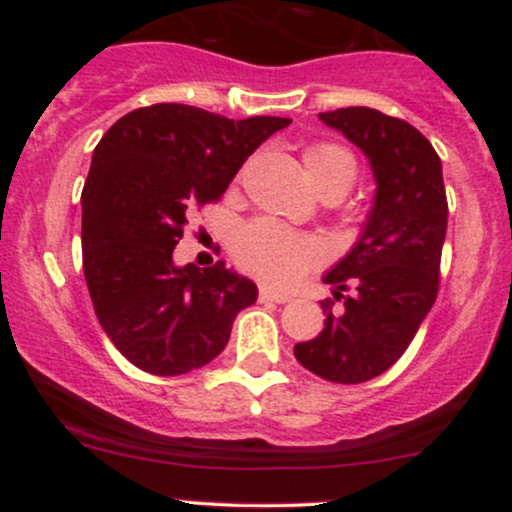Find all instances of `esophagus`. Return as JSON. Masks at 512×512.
I'll use <instances>...</instances> for the list:
<instances>
[{"label": "esophagus", "mask_w": 512, "mask_h": 512, "mask_svg": "<svg viewBox=\"0 0 512 512\" xmlns=\"http://www.w3.org/2000/svg\"><path fill=\"white\" fill-rule=\"evenodd\" d=\"M260 301L262 303H289L291 296H286V293L269 291V289H260Z\"/></svg>", "instance_id": "esophagus-1"}]
</instances>
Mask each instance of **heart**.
I'll return each instance as SVG.
<instances>
[{"instance_id":"b5f03b06","label":"heart","mask_w":512,"mask_h":512,"mask_svg":"<svg viewBox=\"0 0 512 512\" xmlns=\"http://www.w3.org/2000/svg\"><path fill=\"white\" fill-rule=\"evenodd\" d=\"M303 163L322 197H344L356 182V158L337 142L308 144L303 149ZM231 252L245 274L272 289H289L325 260L320 240L308 233L291 231L272 219L245 223L233 238Z\"/></svg>"}]
</instances>
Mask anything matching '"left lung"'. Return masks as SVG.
I'll return each mask as SVG.
<instances>
[{
	"label": "left lung",
	"instance_id": "8db88e82",
	"mask_svg": "<svg viewBox=\"0 0 512 512\" xmlns=\"http://www.w3.org/2000/svg\"><path fill=\"white\" fill-rule=\"evenodd\" d=\"M320 120L361 146L378 195L356 248L325 276L337 289L320 301L325 330L293 354L330 383L358 385L395 366L436 303L448 197L440 156L407 120L373 108L330 110Z\"/></svg>",
	"mask_w": 512,
	"mask_h": 512
}]
</instances>
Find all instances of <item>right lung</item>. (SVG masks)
I'll return each instance as SVG.
<instances>
[{"label": "right lung", "instance_id": "obj_1", "mask_svg": "<svg viewBox=\"0 0 512 512\" xmlns=\"http://www.w3.org/2000/svg\"><path fill=\"white\" fill-rule=\"evenodd\" d=\"M289 117L228 120L182 103L137 108L93 151L81 192V257L98 322L144 373L182 375L221 354L257 286L223 262L175 267L192 209L216 204Z\"/></svg>", "mask_w": 512, "mask_h": 512}]
</instances>
